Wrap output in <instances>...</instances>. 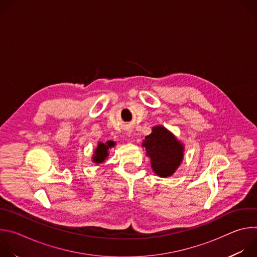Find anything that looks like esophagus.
I'll use <instances>...</instances> for the list:
<instances>
[{"instance_id":"34e87169","label":"esophagus","mask_w":257,"mask_h":257,"mask_svg":"<svg viewBox=\"0 0 257 257\" xmlns=\"http://www.w3.org/2000/svg\"><path fill=\"white\" fill-rule=\"evenodd\" d=\"M129 135H130V133H129Z\"/></svg>"}]
</instances>
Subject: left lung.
Listing matches in <instances>:
<instances>
[{
	"instance_id": "left-lung-1",
	"label": "left lung",
	"mask_w": 257,
	"mask_h": 257,
	"mask_svg": "<svg viewBox=\"0 0 257 257\" xmlns=\"http://www.w3.org/2000/svg\"><path fill=\"white\" fill-rule=\"evenodd\" d=\"M152 159V168L160 177L175 173L183 159V145L165 127H154L142 144Z\"/></svg>"
}]
</instances>
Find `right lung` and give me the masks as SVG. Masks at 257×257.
<instances>
[{
    "instance_id": "1",
    "label": "right lung",
    "mask_w": 257,
    "mask_h": 257,
    "mask_svg": "<svg viewBox=\"0 0 257 257\" xmlns=\"http://www.w3.org/2000/svg\"><path fill=\"white\" fill-rule=\"evenodd\" d=\"M113 145H114V142H112V141H107L105 144L104 143H99L97 145V149L95 151V155L93 157V162H95L96 164L102 163L108 155L107 150L109 148H112Z\"/></svg>"
}]
</instances>
